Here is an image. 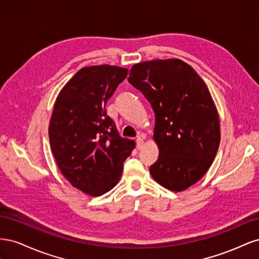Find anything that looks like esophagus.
I'll list each match as a JSON object with an SVG mask.
<instances>
[{
	"label": "esophagus",
	"instance_id": "34e87169",
	"mask_svg": "<svg viewBox=\"0 0 259 259\" xmlns=\"http://www.w3.org/2000/svg\"><path fill=\"white\" fill-rule=\"evenodd\" d=\"M136 143H137V149L139 150V149H142L143 148V146H144V144H145V142H144V139H142V138H137V140H136Z\"/></svg>",
	"mask_w": 259,
	"mask_h": 259
}]
</instances>
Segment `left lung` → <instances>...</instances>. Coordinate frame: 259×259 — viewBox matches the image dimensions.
Here are the masks:
<instances>
[{
  "label": "left lung",
  "instance_id": "1",
  "mask_svg": "<svg viewBox=\"0 0 259 259\" xmlns=\"http://www.w3.org/2000/svg\"><path fill=\"white\" fill-rule=\"evenodd\" d=\"M127 80L155 114L153 140L160 153L151 176L170 191L188 189L208 170L221 143L219 115L206 84L177 58L139 62Z\"/></svg>",
  "mask_w": 259,
  "mask_h": 259
}]
</instances>
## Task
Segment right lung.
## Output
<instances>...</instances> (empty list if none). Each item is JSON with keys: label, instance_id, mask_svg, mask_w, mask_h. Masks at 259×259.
<instances>
[{"label": "right lung", "instance_id": "right-lung-1", "mask_svg": "<svg viewBox=\"0 0 259 259\" xmlns=\"http://www.w3.org/2000/svg\"><path fill=\"white\" fill-rule=\"evenodd\" d=\"M128 70L100 65L80 69L59 92L49 126L52 152L68 182L91 197L119 183L135 148L107 115L106 104Z\"/></svg>", "mask_w": 259, "mask_h": 259}]
</instances>
